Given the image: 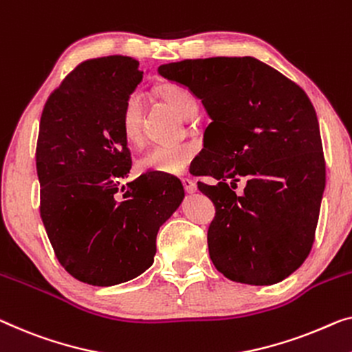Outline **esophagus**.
Returning <instances> with one entry per match:
<instances>
[{
  "instance_id": "34e87169",
  "label": "esophagus",
  "mask_w": 352,
  "mask_h": 352,
  "mask_svg": "<svg viewBox=\"0 0 352 352\" xmlns=\"http://www.w3.org/2000/svg\"><path fill=\"white\" fill-rule=\"evenodd\" d=\"M182 183H183V188H185L186 192L192 194L197 191V185L192 180H190V178H182Z\"/></svg>"
}]
</instances>
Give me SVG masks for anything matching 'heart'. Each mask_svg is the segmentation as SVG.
Listing matches in <instances>:
<instances>
[{
	"label": "heart",
	"instance_id": "heart-1",
	"mask_svg": "<svg viewBox=\"0 0 352 352\" xmlns=\"http://www.w3.org/2000/svg\"><path fill=\"white\" fill-rule=\"evenodd\" d=\"M161 98L185 120L197 112V101L186 88L178 85H166L161 88ZM120 126L124 139L129 144H139L142 140V96L140 93H131L120 112ZM196 155L192 144L156 145L139 158V172H160V174H183Z\"/></svg>",
	"mask_w": 352,
	"mask_h": 352
}]
</instances>
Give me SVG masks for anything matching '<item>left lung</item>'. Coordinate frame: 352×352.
<instances>
[{"instance_id": "obj_1", "label": "left lung", "mask_w": 352, "mask_h": 352, "mask_svg": "<svg viewBox=\"0 0 352 352\" xmlns=\"http://www.w3.org/2000/svg\"><path fill=\"white\" fill-rule=\"evenodd\" d=\"M158 72L201 99L212 118L196 175L218 180L197 185L217 208L207 235L213 265L245 285L283 281L310 254L326 186L307 93L253 56L185 60ZM239 176L247 177L242 197L230 190Z\"/></svg>"}]
</instances>
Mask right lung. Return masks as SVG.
<instances>
[{
  "label": "right lung",
  "instance_id": "1",
  "mask_svg": "<svg viewBox=\"0 0 352 352\" xmlns=\"http://www.w3.org/2000/svg\"><path fill=\"white\" fill-rule=\"evenodd\" d=\"M144 76L129 56L83 61L41 115L42 223L65 270L91 286L144 274L153 264L160 228L185 197L182 182L164 174L140 175L118 194L120 178L131 170L120 112Z\"/></svg>",
  "mask_w": 352,
  "mask_h": 352
}]
</instances>
